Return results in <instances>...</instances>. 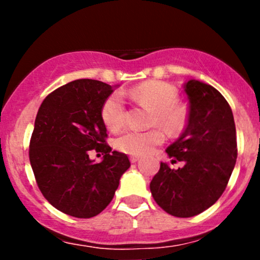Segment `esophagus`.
Here are the masks:
<instances>
[{"label": "esophagus", "mask_w": 260, "mask_h": 260, "mask_svg": "<svg viewBox=\"0 0 260 260\" xmlns=\"http://www.w3.org/2000/svg\"><path fill=\"white\" fill-rule=\"evenodd\" d=\"M129 159H131V162H132V164H136V162L140 159V157H138V156H131Z\"/></svg>", "instance_id": "34e87169"}]
</instances>
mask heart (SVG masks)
Here are the masks:
<instances>
[{
  "mask_svg": "<svg viewBox=\"0 0 260 260\" xmlns=\"http://www.w3.org/2000/svg\"><path fill=\"white\" fill-rule=\"evenodd\" d=\"M136 102L152 109L151 123L162 125L169 133H179L185 127L186 113L177 106L179 93L169 83L161 80H148L135 86L128 91ZM102 119L111 131H118L125 119V106L122 95L114 93L107 98L102 108ZM165 141V133L161 128L149 131L127 129L115 138L114 145L120 152L143 156L151 153L157 146Z\"/></svg>",
  "mask_w": 260,
  "mask_h": 260,
  "instance_id": "b5f03b06",
  "label": "heart"
}]
</instances>
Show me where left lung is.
I'll list each match as a JSON object with an SVG mask.
<instances>
[{"label": "left lung", "instance_id": "obj_1", "mask_svg": "<svg viewBox=\"0 0 260 260\" xmlns=\"http://www.w3.org/2000/svg\"><path fill=\"white\" fill-rule=\"evenodd\" d=\"M187 125L166 148L174 169L161 162L149 183L159 208L177 217H191L214 205L224 192L237 162V131L226 99L209 84H185Z\"/></svg>", "mask_w": 260, "mask_h": 260}]
</instances>
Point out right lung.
I'll list each match as a JSON object with an SVG mask.
<instances>
[{"mask_svg":"<svg viewBox=\"0 0 260 260\" xmlns=\"http://www.w3.org/2000/svg\"><path fill=\"white\" fill-rule=\"evenodd\" d=\"M113 90L99 80L70 81L50 93L36 115L28 149L36 182L44 198L70 216L103 211L131 166L127 154L106 143L102 108ZM93 149L104 154L99 164L88 157Z\"/></svg>","mask_w":260,"mask_h":260,"instance_id":"obj_1","label":"right lung"}]
</instances>
